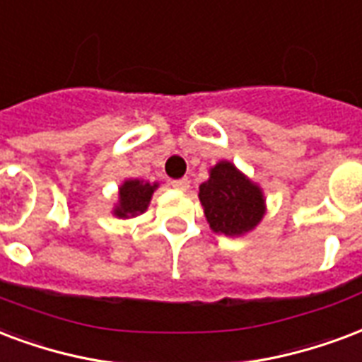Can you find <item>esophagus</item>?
Segmentation results:
<instances>
[{
  "mask_svg": "<svg viewBox=\"0 0 362 362\" xmlns=\"http://www.w3.org/2000/svg\"><path fill=\"white\" fill-rule=\"evenodd\" d=\"M170 186L174 189H180V192H186L189 188V180L188 178H180V180H173L170 182Z\"/></svg>",
  "mask_w": 362,
  "mask_h": 362,
  "instance_id": "1",
  "label": "esophagus"
}]
</instances>
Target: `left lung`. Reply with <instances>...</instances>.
I'll list each match as a JSON object with an SVG mask.
<instances>
[{
	"label": "left lung",
	"mask_w": 362,
	"mask_h": 362,
	"mask_svg": "<svg viewBox=\"0 0 362 362\" xmlns=\"http://www.w3.org/2000/svg\"><path fill=\"white\" fill-rule=\"evenodd\" d=\"M199 202L211 230L230 238L253 232L267 213L263 188L230 160L209 168V180L199 186Z\"/></svg>",
	"instance_id": "left-lung-1"
}]
</instances>
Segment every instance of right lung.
Here are the masks:
<instances>
[{
  "label": "right lung",
  "instance_id": "add662e5",
  "mask_svg": "<svg viewBox=\"0 0 362 362\" xmlns=\"http://www.w3.org/2000/svg\"><path fill=\"white\" fill-rule=\"evenodd\" d=\"M157 188H159L157 182L127 178L119 186V199L113 205L111 213L117 218H134V216L146 213Z\"/></svg>",
  "mask_w": 362,
  "mask_h": 362
}]
</instances>
